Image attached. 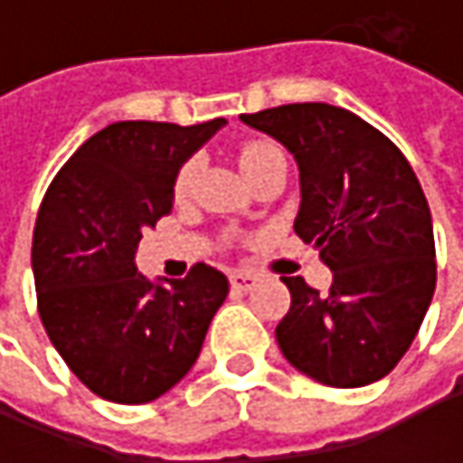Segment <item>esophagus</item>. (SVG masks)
I'll return each instance as SVG.
<instances>
[{"mask_svg":"<svg viewBox=\"0 0 463 463\" xmlns=\"http://www.w3.org/2000/svg\"><path fill=\"white\" fill-rule=\"evenodd\" d=\"M254 284H257V276L254 273H243V270L231 273V287L235 292H249V289H254Z\"/></svg>","mask_w":463,"mask_h":463,"instance_id":"34e87169","label":"esophagus"}]
</instances>
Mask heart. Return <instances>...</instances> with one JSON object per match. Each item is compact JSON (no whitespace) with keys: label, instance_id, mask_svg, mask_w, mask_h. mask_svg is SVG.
Segmentation results:
<instances>
[{"label":"heart","instance_id":"heart-1","mask_svg":"<svg viewBox=\"0 0 463 463\" xmlns=\"http://www.w3.org/2000/svg\"><path fill=\"white\" fill-rule=\"evenodd\" d=\"M276 157H284V155H281L279 146H273L270 141H246V144H241L238 152H235V160H238V165H241V171H243L246 179L254 176L262 165H268V163L276 160ZM195 174H198V160L193 157V160H187V163L179 168V174H176V182H174L176 195H184V193L190 190Z\"/></svg>","mask_w":463,"mask_h":463}]
</instances>
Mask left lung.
<instances>
[{
  "label": "left lung",
  "mask_w": 463,
  "mask_h": 463,
  "mask_svg": "<svg viewBox=\"0 0 463 463\" xmlns=\"http://www.w3.org/2000/svg\"><path fill=\"white\" fill-rule=\"evenodd\" d=\"M281 141L300 171L295 232L332 270L326 292L281 279L292 306L276 326L287 362L335 389L389 375L434 295L429 203L405 155L348 109L284 104L241 115Z\"/></svg>",
  "instance_id": "left-lung-1"
}]
</instances>
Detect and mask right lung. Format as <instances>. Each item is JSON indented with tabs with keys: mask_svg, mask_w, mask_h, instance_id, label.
<instances>
[{
	"mask_svg": "<svg viewBox=\"0 0 463 463\" xmlns=\"http://www.w3.org/2000/svg\"><path fill=\"white\" fill-rule=\"evenodd\" d=\"M225 123H112L47 187L32 243L40 319L101 400L144 405L174 389L228 298L225 273L203 262L182 281H149L137 268L141 232L174 206L179 168Z\"/></svg>",
	"mask_w": 463,
	"mask_h": 463,
	"instance_id": "obj_1",
	"label": "right lung"
}]
</instances>
